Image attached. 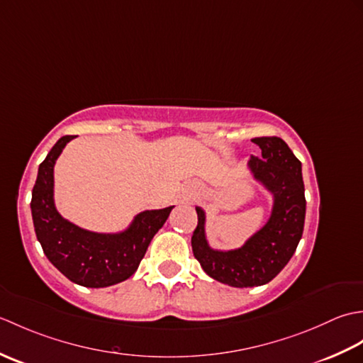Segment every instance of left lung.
Here are the masks:
<instances>
[{"instance_id":"1","label":"left lung","mask_w":363,"mask_h":363,"mask_svg":"<svg viewBox=\"0 0 363 363\" xmlns=\"http://www.w3.org/2000/svg\"><path fill=\"white\" fill-rule=\"evenodd\" d=\"M262 159L251 157L252 177L273 195V209L265 226L230 251L212 250L206 238V213L196 207L198 226L191 250L204 272L230 287H259L281 273L303 237L306 218L304 182L301 162L279 137L252 138Z\"/></svg>"}]
</instances>
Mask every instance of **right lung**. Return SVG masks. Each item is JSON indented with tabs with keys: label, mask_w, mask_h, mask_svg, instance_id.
<instances>
[{
	"label": "right lung",
	"mask_w": 363,
	"mask_h": 363,
	"mask_svg": "<svg viewBox=\"0 0 363 363\" xmlns=\"http://www.w3.org/2000/svg\"><path fill=\"white\" fill-rule=\"evenodd\" d=\"M72 138L74 135L60 137L38 167L30 199L35 235L45 256L72 282L90 289L109 287L135 273L173 206L140 212L117 234L91 233L65 220L54 204V164Z\"/></svg>",
	"instance_id": "obj_1"
}]
</instances>
